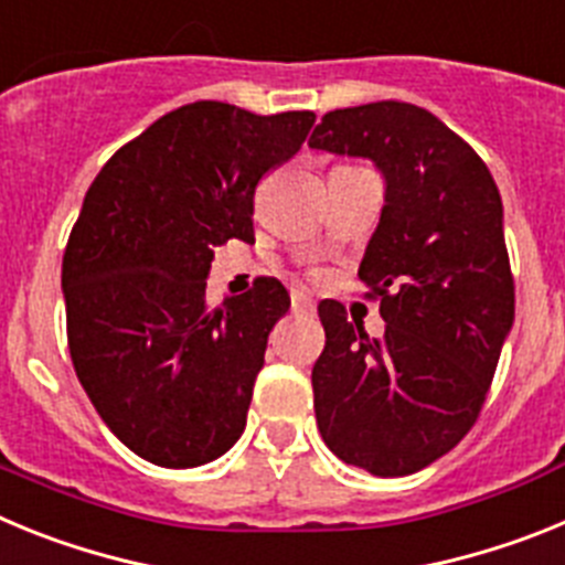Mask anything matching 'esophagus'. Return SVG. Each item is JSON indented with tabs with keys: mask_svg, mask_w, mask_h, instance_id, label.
Here are the masks:
<instances>
[{
	"mask_svg": "<svg viewBox=\"0 0 565 565\" xmlns=\"http://www.w3.org/2000/svg\"><path fill=\"white\" fill-rule=\"evenodd\" d=\"M291 306H294V313H313V299L302 291L291 294Z\"/></svg>",
	"mask_w": 565,
	"mask_h": 565,
	"instance_id": "1",
	"label": "esophagus"
}]
</instances>
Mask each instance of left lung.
Returning <instances> with one entry per match:
<instances>
[{
  "instance_id": "8db88e82",
  "label": "left lung",
  "mask_w": 565,
  "mask_h": 565,
  "mask_svg": "<svg viewBox=\"0 0 565 565\" xmlns=\"http://www.w3.org/2000/svg\"><path fill=\"white\" fill-rule=\"evenodd\" d=\"M308 143L371 158L387 181L359 266L387 326L371 339L337 299L319 302L317 427L344 463L411 476L472 430L515 319L501 194L476 149L416 104L333 109Z\"/></svg>"
}]
</instances>
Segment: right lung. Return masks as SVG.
<instances>
[{"label": "right lung", "instance_id": "right-lung-1", "mask_svg": "<svg viewBox=\"0 0 565 565\" xmlns=\"http://www.w3.org/2000/svg\"><path fill=\"white\" fill-rule=\"evenodd\" d=\"M313 118L186 104L124 143L84 194L62 259L70 359L135 456L201 467L243 436L268 333L291 297L263 277L212 308V248L252 243L257 183L299 152Z\"/></svg>", "mask_w": 565, "mask_h": 565}]
</instances>
